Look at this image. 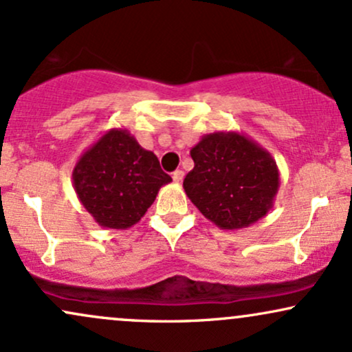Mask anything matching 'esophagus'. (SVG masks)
Listing matches in <instances>:
<instances>
[{
    "label": "esophagus",
    "mask_w": 352,
    "mask_h": 352,
    "mask_svg": "<svg viewBox=\"0 0 352 352\" xmlns=\"http://www.w3.org/2000/svg\"><path fill=\"white\" fill-rule=\"evenodd\" d=\"M184 170H175L172 173V179H173V182H177V184H179V182H182L184 180Z\"/></svg>",
    "instance_id": "34e87169"
}]
</instances>
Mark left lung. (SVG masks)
<instances>
[{
  "label": "left lung",
  "instance_id": "8db88e82",
  "mask_svg": "<svg viewBox=\"0 0 352 352\" xmlns=\"http://www.w3.org/2000/svg\"><path fill=\"white\" fill-rule=\"evenodd\" d=\"M187 197L221 230L246 228L266 217L280 188V172L266 148L240 132H213L192 147Z\"/></svg>",
  "mask_w": 352,
  "mask_h": 352
}]
</instances>
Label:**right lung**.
<instances>
[{
    "label": "right lung",
    "mask_w": 352,
    "mask_h": 352,
    "mask_svg": "<svg viewBox=\"0 0 352 352\" xmlns=\"http://www.w3.org/2000/svg\"><path fill=\"white\" fill-rule=\"evenodd\" d=\"M157 155L145 151L127 129L104 132L74 165L72 185L99 227L127 230L170 184Z\"/></svg>",
    "instance_id": "1"
}]
</instances>
